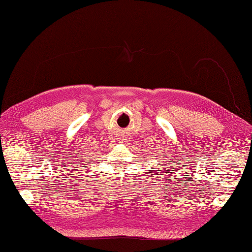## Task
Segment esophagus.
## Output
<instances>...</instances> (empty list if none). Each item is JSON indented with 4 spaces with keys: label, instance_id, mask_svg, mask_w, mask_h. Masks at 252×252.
<instances>
[{
    "label": "esophagus",
    "instance_id": "34e87169",
    "mask_svg": "<svg viewBox=\"0 0 252 252\" xmlns=\"http://www.w3.org/2000/svg\"><path fill=\"white\" fill-rule=\"evenodd\" d=\"M122 140H126V139H122Z\"/></svg>",
    "mask_w": 252,
    "mask_h": 252
}]
</instances>
